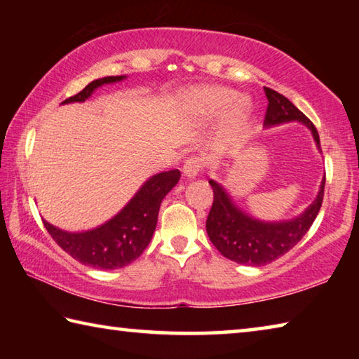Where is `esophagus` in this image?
Segmentation results:
<instances>
[{"label":"esophagus","instance_id":"esophagus-1","mask_svg":"<svg viewBox=\"0 0 359 359\" xmlns=\"http://www.w3.org/2000/svg\"><path fill=\"white\" fill-rule=\"evenodd\" d=\"M201 169H203V160H201V158L191 156V158H188V160H185L184 168H182V172H184L185 177L194 179L199 172H201Z\"/></svg>","mask_w":359,"mask_h":359}]
</instances>
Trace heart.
Here are the masks:
<instances>
[{
    "label": "heart",
    "mask_w": 359,
    "mask_h": 359,
    "mask_svg": "<svg viewBox=\"0 0 359 359\" xmlns=\"http://www.w3.org/2000/svg\"><path fill=\"white\" fill-rule=\"evenodd\" d=\"M188 104L196 115H215L229 107L228 125L238 126L248 114V102L245 98H238L233 90L224 87H199L188 93Z\"/></svg>",
    "instance_id": "heart-1"
}]
</instances>
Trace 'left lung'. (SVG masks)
<instances>
[{
    "label": "left lung",
    "instance_id": "obj_1",
    "mask_svg": "<svg viewBox=\"0 0 359 359\" xmlns=\"http://www.w3.org/2000/svg\"><path fill=\"white\" fill-rule=\"evenodd\" d=\"M264 93L269 101L264 117L266 128L297 120L312 131L320 149V136L312 121L276 90L264 87ZM325 180L321 182L315 201L299 217L288 222H261L247 215L245 212L236 208L233 199L220 184L209 180L214 190V204L205 222L210 242L223 257L239 264L264 266L272 263L290 252L311 229L323 203Z\"/></svg>",
    "mask_w": 359,
    "mask_h": 359
}]
</instances>
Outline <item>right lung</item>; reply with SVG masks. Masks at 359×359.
<instances>
[{"label": "right lung", "instance_id": "add662e5", "mask_svg": "<svg viewBox=\"0 0 359 359\" xmlns=\"http://www.w3.org/2000/svg\"><path fill=\"white\" fill-rule=\"evenodd\" d=\"M125 76H107L90 82L82 92L65 100L68 102H83L88 100L96 88L106 83L123 81ZM180 179L179 169L160 172L150 177L139 188L131 201L121 209L117 215L101 226L82 231V233H68L53 226L46 220L44 226L52 239L63 250L85 266L95 269H118L128 266L141 257L145 247L150 244L151 236L156 228L158 210L166 194L172 190Z\"/></svg>", "mask_w": 359, "mask_h": 359}]
</instances>
